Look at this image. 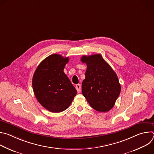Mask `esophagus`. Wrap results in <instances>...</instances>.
<instances>
[{
    "label": "esophagus",
    "mask_w": 154,
    "mask_h": 154,
    "mask_svg": "<svg viewBox=\"0 0 154 154\" xmlns=\"http://www.w3.org/2000/svg\"><path fill=\"white\" fill-rule=\"evenodd\" d=\"M75 88L78 93H80L81 91V85L80 84H77L75 86Z\"/></svg>",
    "instance_id": "esophagus-1"
}]
</instances>
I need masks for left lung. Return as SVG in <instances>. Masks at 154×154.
<instances>
[{
  "mask_svg": "<svg viewBox=\"0 0 154 154\" xmlns=\"http://www.w3.org/2000/svg\"><path fill=\"white\" fill-rule=\"evenodd\" d=\"M81 61L87 65L85 79L82 85L83 96L96 111L110 110L121 88L116 74L100 54L84 55Z\"/></svg>",
  "mask_w": 154,
  "mask_h": 154,
  "instance_id": "1",
  "label": "left lung"
}]
</instances>
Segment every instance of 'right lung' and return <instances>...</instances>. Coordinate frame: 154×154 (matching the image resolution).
<instances>
[{
	"instance_id": "1",
	"label": "right lung",
	"mask_w": 154,
	"mask_h": 154,
	"mask_svg": "<svg viewBox=\"0 0 154 154\" xmlns=\"http://www.w3.org/2000/svg\"><path fill=\"white\" fill-rule=\"evenodd\" d=\"M68 61L69 57L51 55L40 63L33 74L32 86L35 97L51 112L66 109L77 93L63 71Z\"/></svg>"
}]
</instances>
